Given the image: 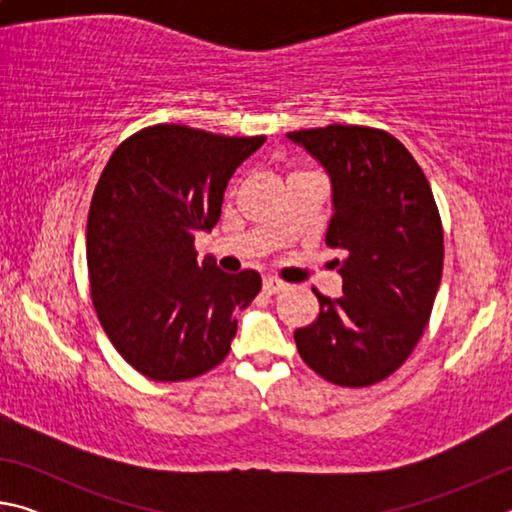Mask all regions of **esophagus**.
I'll use <instances>...</instances> for the list:
<instances>
[{
  "label": "esophagus",
  "mask_w": 512,
  "mask_h": 512,
  "mask_svg": "<svg viewBox=\"0 0 512 512\" xmlns=\"http://www.w3.org/2000/svg\"><path fill=\"white\" fill-rule=\"evenodd\" d=\"M284 287H287V284L275 280V277H264V291L268 293V296H273V293H280Z\"/></svg>",
  "instance_id": "obj_1"
}]
</instances>
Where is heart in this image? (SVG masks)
I'll list each match as a JSON object with an SVG mask.
<instances>
[{
  "instance_id": "heart-1",
  "label": "heart",
  "mask_w": 512,
  "mask_h": 512,
  "mask_svg": "<svg viewBox=\"0 0 512 512\" xmlns=\"http://www.w3.org/2000/svg\"><path fill=\"white\" fill-rule=\"evenodd\" d=\"M296 173H302V171H296Z\"/></svg>"
}]
</instances>
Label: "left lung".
Masks as SVG:
<instances>
[{
    "instance_id": "1",
    "label": "left lung",
    "mask_w": 512,
    "mask_h": 512,
    "mask_svg": "<svg viewBox=\"0 0 512 512\" xmlns=\"http://www.w3.org/2000/svg\"><path fill=\"white\" fill-rule=\"evenodd\" d=\"M332 178L325 244L339 248L343 296L314 289L320 314L296 329L302 361L363 388L402 366L429 323L443 277V221L409 149L381 128L332 124L289 133Z\"/></svg>"
}]
</instances>
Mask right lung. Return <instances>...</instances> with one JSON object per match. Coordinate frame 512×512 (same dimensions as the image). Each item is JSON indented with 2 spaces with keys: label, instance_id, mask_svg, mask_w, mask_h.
Here are the masks:
<instances>
[{
  "label": "right lung",
  "instance_id": "add662e5",
  "mask_svg": "<svg viewBox=\"0 0 512 512\" xmlns=\"http://www.w3.org/2000/svg\"><path fill=\"white\" fill-rule=\"evenodd\" d=\"M264 140L155 124L112 151L88 214L90 296L110 343L144 377L194 379L228 357L232 311L255 300L262 277L198 264L194 239L219 221L230 176Z\"/></svg>",
  "mask_w": 512,
  "mask_h": 512
}]
</instances>
